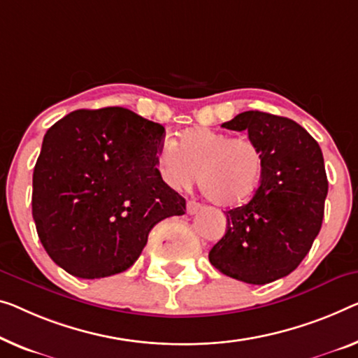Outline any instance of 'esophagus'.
I'll list each match as a JSON object with an SVG mask.
<instances>
[{
  "mask_svg": "<svg viewBox=\"0 0 358 358\" xmlns=\"http://www.w3.org/2000/svg\"><path fill=\"white\" fill-rule=\"evenodd\" d=\"M201 204L199 202H196V201H188V204H186V212L189 213V215H194V213H197L201 210Z\"/></svg>",
  "mask_w": 358,
  "mask_h": 358,
  "instance_id": "obj_1",
  "label": "esophagus"
}]
</instances>
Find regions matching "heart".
<instances>
[{"instance_id": "obj_1", "label": "heart", "mask_w": 358, "mask_h": 358, "mask_svg": "<svg viewBox=\"0 0 358 358\" xmlns=\"http://www.w3.org/2000/svg\"><path fill=\"white\" fill-rule=\"evenodd\" d=\"M156 165L162 180L185 189L196 180L204 196L220 207H233L254 196L264 173V156L249 138L196 127L178 136L177 148L164 145Z\"/></svg>"}]
</instances>
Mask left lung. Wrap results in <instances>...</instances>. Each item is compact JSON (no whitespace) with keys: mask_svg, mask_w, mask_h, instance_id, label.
Instances as JSON below:
<instances>
[{"mask_svg":"<svg viewBox=\"0 0 358 358\" xmlns=\"http://www.w3.org/2000/svg\"><path fill=\"white\" fill-rule=\"evenodd\" d=\"M223 128L246 131L260 148L264 173L248 204L227 212V233L210 249V264L249 285L294 271L320 233L328 178L318 143L294 120L246 110Z\"/></svg>","mask_w":358,"mask_h":358,"instance_id":"8db88e82","label":"left lung"}]
</instances>
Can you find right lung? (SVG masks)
I'll use <instances>...</instances> for the list:
<instances>
[{"label": "right lung", "instance_id": "obj_1", "mask_svg": "<svg viewBox=\"0 0 358 358\" xmlns=\"http://www.w3.org/2000/svg\"><path fill=\"white\" fill-rule=\"evenodd\" d=\"M165 128L124 108L73 110L43 138L31 215L48 255L77 278L136 262L152 227L186 201L159 175Z\"/></svg>", "mask_w": 358, "mask_h": 358}]
</instances>
